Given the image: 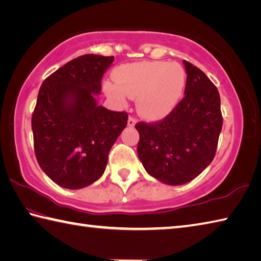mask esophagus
I'll return each instance as SVG.
<instances>
[{
  "mask_svg": "<svg viewBox=\"0 0 261 261\" xmlns=\"http://www.w3.org/2000/svg\"><path fill=\"white\" fill-rule=\"evenodd\" d=\"M127 124H128L129 127H134L136 125V119H135V118H133V117H129L128 121H127Z\"/></svg>",
  "mask_w": 261,
  "mask_h": 261,
  "instance_id": "1",
  "label": "esophagus"
}]
</instances>
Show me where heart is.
Wrapping results in <instances>:
<instances>
[{"label": "heart", "mask_w": 261, "mask_h": 261, "mask_svg": "<svg viewBox=\"0 0 261 261\" xmlns=\"http://www.w3.org/2000/svg\"><path fill=\"white\" fill-rule=\"evenodd\" d=\"M116 84L105 83L108 96L119 103L126 96L136 99L137 110L149 119L170 114L183 99L186 72L177 62L144 61L118 68L114 73Z\"/></svg>", "instance_id": "heart-1"}]
</instances>
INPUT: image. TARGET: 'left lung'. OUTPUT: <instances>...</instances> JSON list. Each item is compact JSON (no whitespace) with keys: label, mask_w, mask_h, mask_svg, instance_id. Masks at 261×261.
Masks as SVG:
<instances>
[{"label":"left lung","mask_w":261,"mask_h":261,"mask_svg":"<svg viewBox=\"0 0 261 261\" xmlns=\"http://www.w3.org/2000/svg\"><path fill=\"white\" fill-rule=\"evenodd\" d=\"M184 99L155 124L139 122L137 154L146 173L164 184L194 179L214 160L223 127L220 96L205 73L188 61Z\"/></svg>","instance_id":"left-lung-1"}]
</instances>
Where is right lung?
<instances>
[{
  "label": "right lung",
  "instance_id": "1",
  "mask_svg": "<svg viewBox=\"0 0 261 261\" xmlns=\"http://www.w3.org/2000/svg\"><path fill=\"white\" fill-rule=\"evenodd\" d=\"M114 57L85 54L48 76L32 117L39 167L61 188H86L103 175L108 154L128 115L97 105L103 73Z\"/></svg>",
  "mask_w": 261,
  "mask_h": 261
}]
</instances>
